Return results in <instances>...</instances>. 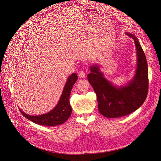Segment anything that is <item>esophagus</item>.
I'll return each instance as SVG.
<instances>
[{
  "label": "esophagus",
  "instance_id": "34e87169",
  "mask_svg": "<svg viewBox=\"0 0 161 161\" xmlns=\"http://www.w3.org/2000/svg\"><path fill=\"white\" fill-rule=\"evenodd\" d=\"M78 75L80 78H84L86 77V74L83 70H80L78 71Z\"/></svg>",
  "mask_w": 161,
  "mask_h": 161
}]
</instances>
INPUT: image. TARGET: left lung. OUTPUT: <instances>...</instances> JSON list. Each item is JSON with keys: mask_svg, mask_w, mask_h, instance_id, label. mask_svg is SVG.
I'll list each match as a JSON object with an SVG mask.
<instances>
[{"mask_svg": "<svg viewBox=\"0 0 161 161\" xmlns=\"http://www.w3.org/2000/svg\"><path fill=\"white\" fill-rule=\"evenodd\" d=\"M134 40L137 53L135 75L126 85L116 86L103 77L99 66H90L87 79L97 96L99 113L106 118H119L137 110L144 103L148 90V71L145 52L138 39L126 32Z\"/></svg>", "mask_w": 161, "mask_h": 161, "instance_id": "left-lung-1", "label": "left lung"}]
</instances>
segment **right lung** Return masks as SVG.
Wrapping results in <instances>:
<instances>
[{"label": "right lung", "mask_w": 161, "mask_h": 161, "mask_svg": "<svg viewBox=\"0 0 161 161\" xmlns=\"http://www.w3.org/2000/svg\"><path fill=\"white\" fill-rule=\"evenodd\" d=\"M77 79L75 73L68 77L58 104L50 112L42 115L32 116L24 113L20 109H19L20 111L26 118L41 125L56 126L64 123L69 118L72 111L69 101V95Z\"/></svg>", "instance_id": "obj_1"}]
</instances>
